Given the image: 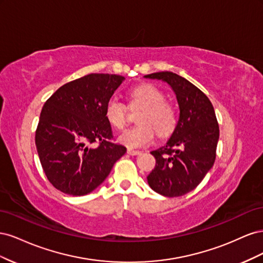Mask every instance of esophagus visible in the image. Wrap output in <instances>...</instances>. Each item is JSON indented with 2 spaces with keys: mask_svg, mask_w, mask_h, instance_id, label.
Segmentation results:
<instances>
[{
  "mask_svg": "<svg viewBox=\"0 0 263 263\" xmlns=\"http://www.w3.org/2000/svg\"><path fill=\"white\" fill-rule=\"evenodd\" d=\"M140 153H141L140 150H134V149H130V148L127 149V154L130 155V156H137V155H139Z\"/></svg>",
  "mask_w": 263,
  "mask_h": 263,
  "instance_id": "esophagus-1",
  "label": "esophagus"
}]
</instances>
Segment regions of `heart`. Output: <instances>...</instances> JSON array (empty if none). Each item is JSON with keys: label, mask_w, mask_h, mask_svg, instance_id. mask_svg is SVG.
Segmentation results:
<instances>
[{"label": "heart", "mask_w": 263, "mask_h": 263, "mask_svg": "<svg viewBox=\"0 0 263 263\" xmlns=\"http://www.w3.org/2000/svg\"><path fill=\"white\" fill-rule=\"evenodd\" d=\"M134 103L144 106L137 118L139 125L119 135L123 145L138 148L148 145L155 138V131L160 137L170 135L177 125V113L170 103L165 102L164 93L153 84H142L130 92ZM105 116L109 124L122 129L127 123V107L116 98L109 99L105 105Z\"/></svg>", "instance_id": "obj_1"}]
</instances>
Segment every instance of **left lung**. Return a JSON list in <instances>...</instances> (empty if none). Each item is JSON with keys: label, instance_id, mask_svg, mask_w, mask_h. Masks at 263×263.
Masks as SVG:
<instances>
[{"label": "left lung", "instance_id": "left-lung-1", "mask_svg": "<svg viewBox=\"0 0 263 263\" xmlns=\"http://www.w3.org/2000/svg\"><path fill=\"white\" fill-rule=\"evenodd\" d=\"M144 78L168 84L176 94L180 116L165 145L151 151L156 166L147 177L155 192L166 197L194 190L215 162L219 127L209 98L173 72H156Z\"/></svg>", "mask_w": 263, "mask_h": 263}]
</instances>
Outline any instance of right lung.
I'll use <instances>...</instances> for the list:
<instances>
[{"label": "right lung", "mask_w": 263, "mask_h": 263, "mask_svg": "<svg viewBox=\"0 0 263 263\" xmlns=\"http://www.w3.org/2000/svg\"><path fill=\"white\" fill-rule=\"evenodd\" d=\"M124 80L117 74H87L62 85L45 103L36 148L45 174L61 192L91 193L125 155L126 147L110 141L112 128L105 116L107 101Z\"/></svg>", "instance_id": "1"}]
</instances>
